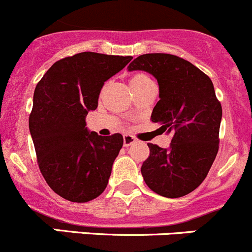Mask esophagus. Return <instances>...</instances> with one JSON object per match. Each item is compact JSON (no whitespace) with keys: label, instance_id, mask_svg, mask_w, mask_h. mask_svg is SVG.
I'll use <instances>...</instances> for the list:
<instances>
[{"label":"esophagus","instance_id":"1","mask_svg":"<svg viewBox=\"0 0 252 252\" xmlns=\"http://www.w3.org/2000/svg\"><path fill=\"white\" fill-rule=\"evenodd\" d=\"M135 142H136V138H135V136L129 135V134H124V135H123V145H124V146H126V147L130 146V145L135 144Z\"/></svg>","mask_w":252,"mask_h":252}]
</instances>
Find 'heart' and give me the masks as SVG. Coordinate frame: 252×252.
Segmentation results:
<instances>
[{"label": "heart", "mask_w": 252, "mask_h": 252, "mask_svg": "<svg viewBox=\"0 0 252 252\" xmlns=\"http://www.w3.org/2000/svg\"><path fill=\"white\" fill-rule=\"evenodd\" d=\"M147 81H151V79L147 77L146 74H142V73H138V74H134L130 78V86L131 89L136 88V86H140L142 84L147 83Z\"/></svg>", "instance_id": "heart-1"}]
</instances>
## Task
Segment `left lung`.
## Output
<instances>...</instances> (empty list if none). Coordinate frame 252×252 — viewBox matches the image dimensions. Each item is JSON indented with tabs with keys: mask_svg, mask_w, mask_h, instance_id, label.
I'll return each mask as SVG.
<instances>
[{
	"mask_svg": "<svg viewBox=\"0 0 252 252\" xmlns=\"http://www.w3.org/2000/svg\"><path fill=\"white\" fill-rule=\"evenodd\" d=\"M128 70H144L157 79L159 101L154 123L172 133L169 149L147 144L150 156L141 166L147 187L164 197H182L206 178L218 152L222 106L211 79L188 61L168 53L136 57Z\"/></svg>",
	"mask_w": 252,
	"mask_h": 252,
	"instance_id": "8db88e82",
	"label": "left lung"
}]
</instances>
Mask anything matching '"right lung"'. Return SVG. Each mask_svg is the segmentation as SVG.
<instances>
[{"instance_id":"obj_1","label":"right lung","mask_w":252,"mask_h":252,"mask_svg":"<svg viewBox=\"0 0 252 252\" xmlns=\"http://www.w3.org/2000/svg\"><path fill=\"white\" fill-rule=\"evenodd\" d=\"M131 56L81 52L53 63L34 91L29 129L37 164L48 187L72 202L96 199L107 187L123 136H101L86 128L103 84Z\"/></svg>"}]
</instances>
